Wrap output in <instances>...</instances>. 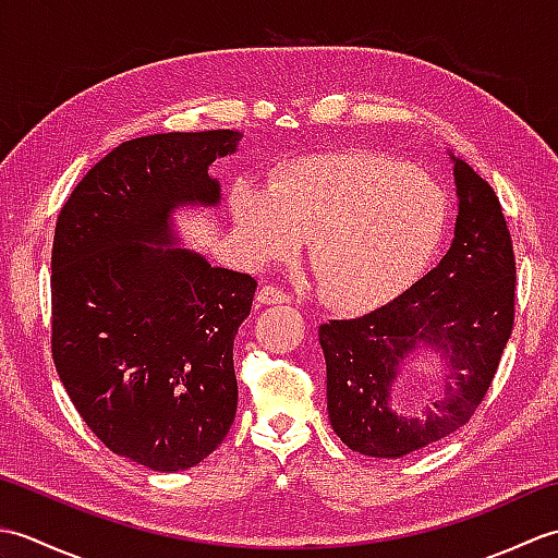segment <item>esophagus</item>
I'll list each match as a JSON object with an SVG mask.
<instances>
[{
    "label": "esophagus",
    "instance_id": "esophagus-1",
    "mask_svg": "<svg viewBox=\"0 0 558 558\" xmlns=\"http://www.w3.org/2000/svg\"><path fill=\"white\" fill-rule=\"evenodd\" d=\"M256 300H258V304H288L290 294L282 292L276 286H264V288H260V292L256 294Z\"/></svg>",
    "mask_w": 558,
    "mask_h": 558
}]
</instances>
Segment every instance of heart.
<instances>
[{"instance_id": "b5f03b06", "label": "heart", "mask_w": 558, "mask_h": 558, "mask_svg": "<svg viewBox=\"0 0 558 558\" xmlns=\"http://www.w3.org/2000/svg\"><path fill=\"white\" fill-rule=\"evenodd\" d=\"M230 208L256 264L290 260L312 242L316 288L342 312L374 310L405 292L446 228V196L429 174L366 150L290 162L268 192L234 184Z\"/></svg>"}]
</instances>
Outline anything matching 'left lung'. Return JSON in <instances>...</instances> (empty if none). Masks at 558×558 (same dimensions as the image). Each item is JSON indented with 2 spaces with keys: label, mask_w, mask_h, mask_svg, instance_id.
Instances as JSON below:
<instances>
[{
  "label": "left lung",
  "mask_w": 558,
  "mask_h": 558,
  "mask_svg": "<svg viewBox=\"0 0 558 558\" xmlns=\"http://www.w3.org/2000/svg\"><path fill=\"white\" fill-rule=\"evenodd\" d=\"M453 242L422 280L372 314L318 328L328 417L348 448L402 458L441 441L475 414L513 330L515 256L494 189L453 158ZM420 349L447 360L445 396L420 415L389 408L392 384Z\"/></svg>",
  "instance_id": "left-lung-1"
}]
</instances>
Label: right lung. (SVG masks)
<instances>
[{"label": "right lung", "mask_w": 558, "mask_h": 558, "mask_svg": "<svg viewBox=\"0 0 558 558\" xmlns=\"http://www.w3.org/2000/svg\"><path fill=\"white\" fill-rule=\"evenodd\" d=\"M240 138L216 129L124 141L93 165L57 218V374L112 453L158 472L198 465L234 422L232 345L256 280L172 248L170 216L220 204L208 168Z\"/></svg>", "instance_id": "right-lung-1"}]
</instances>
